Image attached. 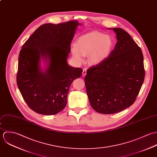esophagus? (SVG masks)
<instances>
[{
	"instance_id": "1",
	"label": "esophagus",
	"mask_w": 157,
	"mask_h": 157,
	"mask_svg": "<svg viewBox=\"0 0 157 157\" xmlns=\"http://www.w3.org/2000/svg\"><path fill=\"white\" fill-rule=\"evenodd\" d=\"M87 74V69L86 68H83V70H82V76H85Z\"/></svg>"
}]
</instances>
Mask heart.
<instances>
[{
	"label": "heart",
	"instance_id": "heart-1",
	"mask_svg": "<svg viewBox=\"0 0 157 157\" xmlns=\"http://www.w3.org/2000/svg\"><path fill=\"white\" fill-rule=\"evenodd\" d=\"M113 40L108 35L99 32H91L81 36L76 42V45L71 47L74 58L82 62L84 56L89 55V63L98 65L110 55L113 47Z\"/></svg>",
	"mask_w": 157,
	"mask_h": 157
}]
</instances>
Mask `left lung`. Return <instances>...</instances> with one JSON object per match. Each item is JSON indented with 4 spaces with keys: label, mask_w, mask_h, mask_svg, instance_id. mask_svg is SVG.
Instances as JSON below:
<instances>
[{
    "label": "left lung",
    "mask_w": 157,
    "mask_h": 157,
    "mask_svg": "<svg viewBox=\"0 0 157 157\" xmlns=\"http://www.w3.org/2000/svg\"><path fill=\"white\" fill-rule=\"evenodd\" d=\"M113 30L118 40L114 50L101 63L90 67L84 78L90 105L102 114L115 113L132 105L145 76L140 47L123 29Z\"/></svg>",
    "instance_id": "1"
}]
</instances>
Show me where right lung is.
<instances>
[{"label":"right lung","mask_w":157,"mask_h":157,"mask_svg":"<svg viewBox=\"0 0 157 157\" xmlns=\"http://www.w3.org/2000/svg\"><path fill=\"white\" fill-rule=\"evenodd\" d=\"M76 21L40 26L24 43L18 61L17 84L24 99L34 112L56 115L67 104L69 88L80 78L82 69L67 63ZM49 62L44 72L40 58Z\"/></svg>","instance_id":"1"}]
</instances>
